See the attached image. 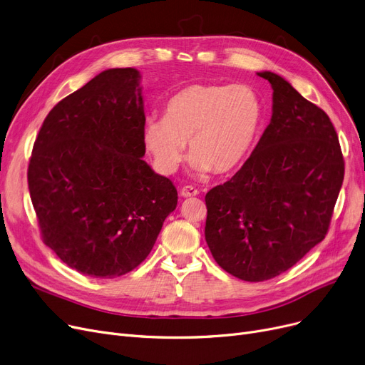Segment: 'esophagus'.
I'll return each mask as SVG.
<instances>
[{
	"label": "esophagus",
	"instance_id": "34e87169",
	"mask_svg": "<svg viewBox=\"0 0 365 365\" xmlns=\"http://www.w3.org/2000/svg\"><path fill=\"white\" fill-rule=\"evenodd\" d=\"M180 195L183 198H189V197H197L198 195V189L194 186H183L180 189Z\"/></svg>",
	"mask_w": 365,
	"mask_h": 365
}]
</instances>
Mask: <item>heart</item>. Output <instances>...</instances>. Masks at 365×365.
<instances>
[{"instance_id": "1", "label": "heart", "mask_w": 365, "mask_h": 365, "mask_svg": "<svg viewBox=\"0 0 365 365\" xmlns=\"http://www.w3.org/2000/svg\"><path fill=\"white\" fill-rule=\"evenodd\" d=\"M264 123L258 92L243 83H194L167 101L164 118L150 116L143 141L156 167L165 174L178 170L186 145L197 173L219 176L239 168L255 148Z\"/></svg>"}]
</instances>
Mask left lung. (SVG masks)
I'll return each mask as SVG.
<instances>
[{"label":"left lung","instance_id":"8db88e82","mask_svg":"<svg viewBox=\"0 0 365 365\" xmlns=\"http://www.w3.org/2000/svg\"><path fill=\"white\" fill-rule=\"evenodd\" d=\"M258 76L273 89L272 120L243 167L205 194V242L246 282L282 274L325 239L344 178L328 115L283 77Z\"/></svg>","mask_w":365,"mask_h":365}]
</instances>
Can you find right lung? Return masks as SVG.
<instances>
[{
    "mask_svg": "<svg viewBox=\"0 0 365 365\" xmlns=\"http://www.w3.org/2000/svg\"><path fill=\"white\" fill-rule=\"evenodd\" d=\"M140 73L110 68L46 116L28 167L43 242L76 272L98 279L146 259L176 209L173 182L143 161Z\"/></svg>",
    "mask_w": 365,
    "mask_h": 365,
    "instance_id": "1",
    "label": "right lung"
}]
</instances>
